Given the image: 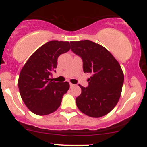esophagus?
<instances>
[{"mask_svg":"<svg viewBox=\"0 0 147 147\" xmlns=\"http://www.w3.org/2000/svg\"><path fill=\"white\" fill-rule=\"evenodd\" d=\"M75 86V84H72V83H70V88H72V86Z\"/></svg>","mask_w":147,"mask_h":147,"instance_id":"34e87169","label":"esophagus"}]
</instances>
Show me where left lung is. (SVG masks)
<instances>
[{
  "instance_id": "obj_1",
  "label": "left lung",
  "mask_w": 147,
  "mask_h": 147,
  "mask_svg": "<svg viewBox=\"0 0 147 147\" xmlns=\"http://www.w3.org/2000/svg\"><path fill=\"white\" fill-rule=\"evenodd\" d=\"M71 50L82 58L84 72L91 75L88 86L79 84L82 93L76 98L78 109L86 115H106L117 104L124 83L120 65L107 49L85 40L71 41Z\"/></svg>"
}]
</instances>
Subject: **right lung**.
Masks as SVG:
<instances>
[{"label":"right lung","mask_w":147,"mask_h":147,"mask_svg":"<svg viewBox=\"0 0 147 147\" xmlns=\"http://www.w3.org/2000/svg\"><path fill=\"white\" fill-rule=\"evenodd\" d=\"M70 49L68 41H49L33 53L22 68L18 82L20 94L34 114L48 115L60 106L70 85L52 82L50 77L56 72L58 57Z\"/></svg>","instance_id":"add662e5"}]
</instances>
